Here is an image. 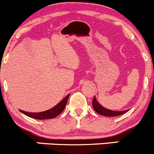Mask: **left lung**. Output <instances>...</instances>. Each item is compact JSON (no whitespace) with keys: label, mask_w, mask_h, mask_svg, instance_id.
<instances>
[{"label":"left lung","mask_w":154,"mask_h":154,"mask_svg":"<svg viewBox=\"0 0 154 154\" xmlns=\"http://www.w3.org/2000/svg\"><path fill=\"white\" fill-rule=\"evenodd\" d=\"M93 108H94V110L96 111V112H97L98 114L101 115H104V116L107 117H115V116H119V115H124V113H127V112L129 110V109H127V110L124 111H112L110 110V109H106L105 107L102 106L100 103H98V101L97 100L96 97H94V100H93Z\"/></svg>","instance_id":"left-lung-1"}]
</instances>
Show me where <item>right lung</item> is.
Segmentation results:
<instances>
[{"label": "right lung", "instance_id": "right-lung-1", "mask_svg": "<svg viewBox=\"0 0 154 154\" xmlns=\"http://www.w3.org/2000/svg\"><path fill=\"white\" fill-rule=\"evenodd\" d=\"M69 97V94L64 97L61 101L59 103H57L54 107L51 108V109H48V110L45 111V112H27L25 111L19 110L24 115H27V116L30 117V118H34V119L38 120H46V119H52V118H55L57 115H60L64 109L65 106H66V103H67L68 98Z\"/></svg>", "mask_w": 154, "mask_h": 154}]
</instances>
